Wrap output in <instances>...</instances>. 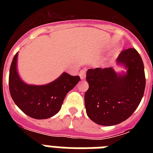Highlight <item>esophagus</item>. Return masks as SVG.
I'll list each match as a JSON object with an SVG mask.
<instances>
[{"mask_svg":"<svg viewBox=\"0 0 153 153\" xmlns=\"http://www.w3.org/2000/svg\"><path fill=\"white\" fill-rule=\"evenodd\" d=\"M79 76H80L81 79H85V77H86V70H80L79 73Z\"/></svg>","mask_w":153,"mask_h":153,"instance_id":"1","label":"esophagus"}]
</instances>
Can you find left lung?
<instances>
[{"label":"left lung","instance_id":"1","mask_svg":"<svg viewBox=\"0 0 153 153\" xmlns=\"http://www.w3.org/2000/svg\"><path fill=\"white\" fill-rule=\"evenodd\" d=\"M117 61L123 65L126 73L117 74L112 67L89 69L86 72V114L99 125L114 126L127 120L140 105L145 91L144 65L137 51L124 50Z\"/></svg>","mask_w":153,"mask_h":153}]
</instances>
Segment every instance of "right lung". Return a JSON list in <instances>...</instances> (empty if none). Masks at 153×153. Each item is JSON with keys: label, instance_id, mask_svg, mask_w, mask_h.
<instances>
[{"label": "right lung", "instance_id": "add662e5", "mask_svg": "<svg viewBox=\"0 0 153 153\" xmlns=\"http://www.w3.org/2000/svg\"><path fill=\"white\" fill-rule=\"evenodd\" d=\"M18 53L13 56L9 74V90L13 102L25 114L36 120L53 117L60 111L65 97L80 80L79 76L63 73L46 85L27 84L17 70Z\"/></svg>", "mask_w": 153, "mask_h": 153}]
</instances>
